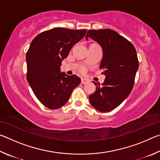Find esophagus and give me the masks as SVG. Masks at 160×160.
I'll use <instances>...</instances> for the list:
<instances>
[{"label":"esophagus","instance_id":"34e87169","mask_svg":"<svg viewBox=\"0 0 160 160\" xmlns=\"http://www.w3.org/2000/svg\"><path fill=\"white\" fill-rule=\"evenodd\" d=\"M89 82V80L88 79H85V78H82L81 79V83L82 84H87Z\"/></svg>","mask_w":160,"mask_h":160}]
</instances>
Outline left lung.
I'll return each instance as SVG.
<instances>
[{
  "label": "left lung",
  "mask_w": 160,
  "mask_h": 160,
  "mask_svg": "<svg viewBox=\"0 0 160 160\" xmlns=\"http://www.w3.org/2000/svg\"><path fill=\"white\" fill-rule=\"evenodd\" d=\"M90 37L101 46L103 57L99 68L105 75L100 85L93 82L96 91L89 97L90 104L101 112H108L118 107L131 93L139 67L136 50L131 42L109 29L89 30Z\"/></svg>",
  "instance_id": "1"
}]
</instances>
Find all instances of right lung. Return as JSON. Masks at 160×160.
Masks as SVG:
<instances>
[{
	"label": "right lung",
	"mask_w": 160,
	"mask_h": 160,
	"mask_svg": "<svg viewBox=\"0 0 160 160\" xmlns=\"http://www.w3.org/2000/svg\"><path fill=\"white\" fill-rule=\"evenodd\" d=\"M86 32L85 29L53 28L38 34L29 46L26 54L27 80L37 98L48 109L66 104L80 83L77 75L61 72V66Z\"/></svg>",
	"instance_id": "right-lung-1"
}]
</instances>
